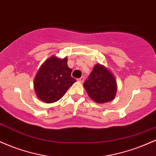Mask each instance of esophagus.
I'll list each match as a JSON object with an SVG mask.
<instances>
[{"label":"esophagus","instance_id":"34e87169","mask_svg":"<svg viewBox=\"0 0 156 156\" xmlns=\"http://www.w3.org/2000/svg\"><path fill=\"white\" fill-rule=\"evenodd\" d=\"M78 80H79V82H80V83H83V82L84 81V77L83 76L80 77L79 79H78Z\"/></svg>","mask_w":156,"mask_h":156}]
</instances>
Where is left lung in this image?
<instances>
[{"mask_svg": "<svg viewBox=\"0 0 156 156\" xmlns=\"http://www.w3.org/2000/svg\"><path fill=\"white\" fill-rule=\"evenodd\" d=\"M83 87L91 99L98 103L110 102L115 98L117 82L106 67L97 64L93 68Z\"/></svg>", "mask_w": 156, "mask_h": 156, "instance_id": "8db88e82", "label": "left lung"}]
</instances>
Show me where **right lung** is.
<instances>
[{"label":"right lung","mask_w":156,"mask_h":156,"mask_svg":"<svg viewBox=\"0 0 156 156\" xmlns=\"http://www.w3.org/2000/svg\"><path fill=\"white\" fill-rule=\"evenodd\" d=\"M67 58L53 55L42 64L36 75L34 90L39 100L47 103L60 100L76 80L71 77Z\"/></svg>","instance_id":"1"}]
</instances>
